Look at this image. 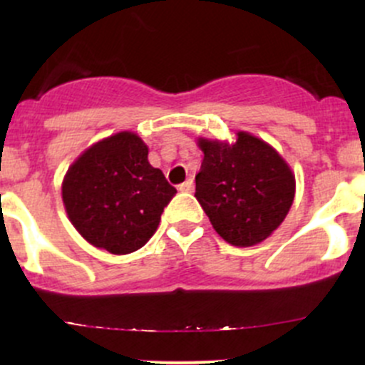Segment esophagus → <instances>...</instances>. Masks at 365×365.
Instances as JSON below:
<instances>
[{
	"label": "esophagus",
	"mask_w": 365,
	"mask_h": 365,
	"mask_svg": "<svg viewBox=\"0 0 365 365\" xmlns=\"http://www.w3.org/2000/svg\"><path fill=\"white\" fill-rule=\"evenodd\" d=\"M178 188H180V192H192L194 190V182H192V178H188Z\"/></svg>",
	"instance_id": "esophagus-1"
}]
</instances>
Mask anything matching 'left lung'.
<instances>
[{
    "label": "left lung",
    "instance_id": "left-lung-1",
    "mask_svg": "<svg viewBox=\"0 0 365 365\" xmlns=\"http://www.w3.org/2000/svg\"><path fill=\"white\" fill-rule=\"evenodd\" d=\"M204 153L195 199L228 244L250 247L283 223L295 197V177L269 144L238 132L233 144L199 139Z\"/></svg>",
    "mask_w": 365,
    "mask_h": 365
}]
</instances>
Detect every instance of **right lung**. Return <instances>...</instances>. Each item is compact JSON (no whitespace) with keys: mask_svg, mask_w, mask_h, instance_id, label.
I'll return each mask as SVG.
<instances>
[{"mask_svg":"<svg viewBox=\"0 0 365 365\" xmlns=\"http://www.w3.org/2000/svg\"><path fill=\"white\" fill-rule=\"evenodd\" d=\"M148 153L139 135L120 132L91 145L66 171L63 204L89 244L120 255L154 235L177 188L149 165Z\"/></svg>","mask_w":365,"mask_h":365,"instance_id":"right-lung-1","label":"right lung"}]
</instances>
